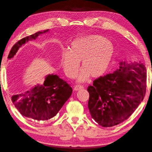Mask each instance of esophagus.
<instances>
[{"mask_svg":"<svg viewBox=\"0 0 152 152\" xmlns=\"http://www.w3.org/2000/svg\"><path fill=\"white\" fill-rule=\"evenodd\" d=\"M83 88H84V87L83 86H80V85H75L73 88V89L75 91H78V90H79L80 89H83Z\"/></svg>","mask_w":152,"mask_h":152,"instance_id":"esophagus-1","label":"esophagus"}]
</instances>
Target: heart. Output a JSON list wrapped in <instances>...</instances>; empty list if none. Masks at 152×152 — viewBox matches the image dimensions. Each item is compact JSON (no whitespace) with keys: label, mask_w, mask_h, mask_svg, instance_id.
<instances>
[{"label":"heart","mask_w":152,"mask_h":152,"mask_svg":"<svg viewBox=\"0 0 152 152\" xmlns=\"http://www.w3.org/2000/svg\"><path fill=\"white\" fill-rule=\"evenodd\" d=\"M113 43L104 37L89 35L73 41L69 50H63L60 64L66 75L73 79L79 67L83 69L77 76V82L83 83L91 76L98 78L104 75L112 63L114 57Z\"/></svg>","instance_id":"b5f03b06"}]
</instances>
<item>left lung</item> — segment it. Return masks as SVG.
Instances as JSON below:
<instances>
[{
    "instance_id": "obj_1",
    "label": "left lung",
    "mask_w": 152,
    "mask_h": 152,
    "mask_svg": "<svg viewBox=\"0 0 152 152\" xmlns=\"http://www.w3.org/2000/svg\"><path fill=\"white\" fill-rule=\"evenodd\" d=\"M146 87L144 65L120 62L113 73L99 77L88 87L91 116L104 127L123 122L142 102Z\"/></svg>"
}]
</instances>
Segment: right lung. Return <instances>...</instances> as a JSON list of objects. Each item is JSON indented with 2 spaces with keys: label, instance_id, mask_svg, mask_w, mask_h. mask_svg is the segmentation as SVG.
I'll use <instances>...</instances> for the list:
<instances>
[{
  "label": "right lung",
  "instance_id": "1",
  "mask_svg": "<svg viewBox=\"0 0 152 152\" xmlns=\"http://www.w3.org/2000/svg\"><path fill=\"white\" fill-rule=\"evenodd\" d=\"M39 31L19 40L13 45L8 58L11 59L26 43L49 32ZM73 92L72 88L59 76L49 74L43 85H36L25 93L14 94L12 101L23 116L35 121H45L55 116Z\"/></svg>",
  "mask_w": 152,
  "mask_h": 152
}]
</instances>
